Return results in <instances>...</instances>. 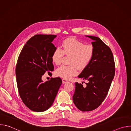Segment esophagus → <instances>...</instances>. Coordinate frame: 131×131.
<instances>
[{
  "label": "esophagus",
  "instance_id": "1",
  "mask_svg": "<svg viewBox=\"0 0 131 131\" xmlns=\"http://www.w3.org/2000/svg\"><path fill=\"white\" fill-rule=\"evenodd\" d=\"M68 82V81L66 80V79H62V82H63V83H67Z\"/></svg>",
  "mask_w": 131,
  "mask_h": 131
}]
</instances>
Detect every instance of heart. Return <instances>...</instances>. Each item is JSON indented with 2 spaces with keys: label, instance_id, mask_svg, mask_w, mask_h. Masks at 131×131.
Instances as JSON below:
<instances>
[{
  "label": "heart",
  "instance_id": "1",
  "mask_svg": "<svg viewBox=\"0 0 131 131\" xmlns=\"http://www.w3.org/2000/svg\"><path fill=\"white\" fill-rule=\"evenodd\" d=\"M95 48L92 44L84 42L74 37L63 41L62 48H57L53 52L52 61L55 65L61 63L64 55L70 56L68 66L62 65L55 71L57 76L68 79L78 73V68L84 69L94 57Z\"/></svg>",
  "mask_w": 131,
  "mask_h": 131
}]
</instances>
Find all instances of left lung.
Returning <instances> with one entry per match:
<instances>
[{"instance_id":"1","label":"left lung","mask_w":131,"mask_h":131,"mask_svg":"<svg viewBox=\"0 0 131 131\" xmlns=\"http://www.w3.org/2000/svg\"><path fill=\"white\" fill-rule=\"evenodd\" d=\"M92 39L95 53L90 63L78 77L88 81L75 84L73 102L77 108L82 111H92L98 108L105 100L115 73V64L113 52L100 38L87 36Z\"/></svg>"}]
</instances>
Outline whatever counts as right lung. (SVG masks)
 Wrapping results in <instances>:
<instances>
[{"instance_id":"add662e5","label":"right lung","mask_w":131,"mask_h":131,"mask_svg":"<svg viewBox=\"0 0 131 131\" xmlns=\"http://www.w3.org/2000/svg\"><path fill=\"white\" fill-rule=\"evenodd\" d=\"M57 35H36L27 41L17 59L15 73L18 93L24 104L31 110L42 112L49 109L62 83L60 77L43 82L47 72L52 75V55L57 49L51 42Z\"/></svg>"}]
</instances>
